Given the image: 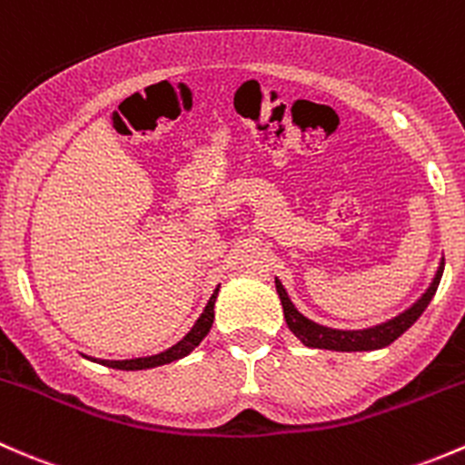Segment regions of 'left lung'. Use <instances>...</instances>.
Instances as JSON below:
<instances>
[{"label": "left lung", "instance_id": "8db88e82", "mask_svg": "<svg viewBox=\"0 0 465 465\" xmlns=\"http://www.w3.org/2000/svg\"><path fill=\"white\" fill-rule=\"evenodd\" d=\"M443 266H446V260H441V264L437 268V275L430 282V286L425 289V293L416 300L410 309H405L403 313L394 315L391 320H385V322L374 324V327L367 329H331L324 327V324L313 322L306 315L300 313L295 309V304L291 302L289 293L282 286V282L275 277V289L277 295L282 300V309H284L286 324H289L291 331L300 338V342L306 344V347L313 349H329V351H374V349H382L387 344L394 342L396 338L403 336L405 331L420 318L425 309H428L430 300L434 298L439 289V282H441Z\"/></svg>", "mask_w": 465, "mask_h": 465}]
</instances>
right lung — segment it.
Masks as SVG:
<instances>
[{"label":"right lung","instance_id":"obj_1","mask_svg":"<svg viewBox=\"0 0 465 465\" xmlns=\"http://www.w3.org/2000/svg\"><path fill=\"white\" fill-rule=\"evenodd\" d=\"M217 293H219V286L214 289V293L210 295L203 313L199 315V320L193 324V329H190V331L185 333L179 342L172 344L170 349H165V351L154 353V356L129 358V361H103V358H91V356H87V358L89 361L98 362V365H107V367H112V370H123V371L152 370V367H161V365H167V362L181 361V358H185L188 353H193L194 349L199 347L201 340L208 336L210 327H213V320H214V302H217Z\"/></svg>","mask_w":465,"mask_h":465}]
</instances>
